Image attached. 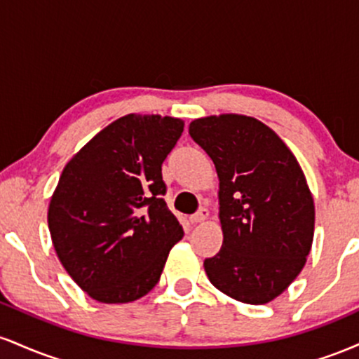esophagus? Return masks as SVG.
<instances>
[{
  "label": "esophagus",
  "mask_w": 359,
  "mask_h": 359,
  "mask_svg": "<svg viewBox=\"0 0 359 359\" xmlns=\"http://www.w3.org/2000/svg\"><path fill=\"white\" fill-rule=\"evenodd\" d=\"M208 216H209L208 209L201 208L199 211H197L196 214H192V216H191V222H192V224H197V222H203V221L208 219Z\"/></svg>",
  "instance_id": "34e87169"
}]
</instances>
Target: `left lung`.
I'll list each match as a JSON object with an SVG mask.
<instances>
[{
    "instance_id": "1",
    "label": "left lung",
    "mask_w": 359,
    "mask_h": 359,
    "mask_svg": "<svg viewBox=\"0 0 359 359\" xmlns=\"http://www.w3.org/2000/svg\"><path fill=\"white\" fill-rule=\"evenodd\" d=\"M194 142L219 177L222 246L204 259L209 280L245 304L278 297L306 265L314 238V199L297 158L258 119H194Z\"/></svg>"
}]
</instances>
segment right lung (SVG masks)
<instances>
[{"mask_svg":"<svg viewBox=\"0 0 359 359\" xmlns=\"http://www.w3.org/2000/svg\"><path fill=\"white\" fill-rule=\"evenodd\" d=\"M182 119L128 114L100 131L62 172L48 205L60 263L89 297L133 302L158 283L184 229L168 211L162 163Z\"/></svg>","mask_w":359,"mask_h":359,"instance_id":"obj_1","label":"right lung"}]
</instances>
